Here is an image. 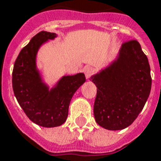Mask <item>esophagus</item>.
<instances>
[{"label":"esophagus","instance_id":"esophagus-1","mask_svg":"<svg viewBox=\"0 0 161 161\" xmlns=\"http://www.w3.org/2000/svg\"><path fill=\"white\" fill-rule=\"evenodd\" d=\"M94 73H95V68L92 66H87L86 68L84 69V74L87 79H90Z\"/></svg>","mask_w":161,"mask_h":161}]
</instances>
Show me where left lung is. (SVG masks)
I'll return each instance as SVG.
<instances>
[{
	"label": "left lung",
	"instance_id": "1",
	"mask_svg": "<svg viewBox=\"0 0 161 161\" xmlns=\"http://www.w3.org/2000/svg\"><path fill=\"white\" fill-rule=\"evenodd\" d=\"M90 80L97 88L94 104L96 123L110 130H123L134 122L152 85L148 59L136 40L124 42L117 59Z\"/></svg>",
	"mask_w": 161,
	"mask_h": 161
}]
</instances>
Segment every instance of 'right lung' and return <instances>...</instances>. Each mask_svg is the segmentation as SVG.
<instances>
[{
	"mask_svg": "<svg viewBox=\"0 0 161 161\" xmlns=\"http://www.w3.org/2000/svg\"><path fill=\"white\" fill-rule=\"evenodd\" d=\"M55 33H37L22 48L13 70V90L18 102L32 122L42 127H56L65 123L74 93L86 81L84 73L64 76L51 90L44 84L36 69V57L39 47Z\"/></svg>",
	"mask_w": 161,
	"mask_h": 161,
	"instance_id": "1",
	"label": "right lung"
}]
</instances>
